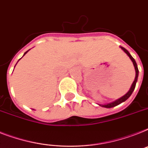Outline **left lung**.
I'll return each instance as SVG.
<instances>
[{"label": "left lung", "mask_w": 148, "mask_h": 148, "mask_svg": "<svg viewBox=\"0 0 148 148\" xmlns=\"http://www.w3.org/2000/svg\"><path fill=\"white\" fill-rule=\"evenodd\" d=\"M120 48L123 50V51L125 52L127 55H128V56L129 58H130V59L132 60V62H133V64H134V69H135V73H136V74H135V78H134V82H133L132 85V86H131L130 90H128V92L127 93H126L125 95H124L123 97H122L121 98H119V99H116V101L114 102H112V103H108V104H106V105H101V104H99L100 106H103V107H105V108H112L114 107V106H116L119 105L120 103H123V102H125L126 100V99H128V98H129V97H130L131 95H132V93H133V91H134V88H135V85H136V83H137V80H138V65H137V63L136 62H135V60L133 58V57L132 56V55H130V53L128 52V50H126L125 48H123V47L120 46Z\"/></svg>", "instance_id": "obj_1"}]
</instances>
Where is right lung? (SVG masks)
I'll return each mask as SVG.
<instances>
[{
    "instance_id": "obj_1",
    "label": "right lung",
    "mask_w": 148,
    "mask_h": 148,
    "mask_svg": "<svg viewBox=\"0 0 148 148\" xmlns=\"http://www.w3.org/2000/svg\"><path fill=\"white\" fill-rule=\"evenodd\" d=\"M27 52H28V51H26V52H25V54H24V55H23V56H24V55H26V54L27 53Z\"/></svg>"
}]
</instances>
